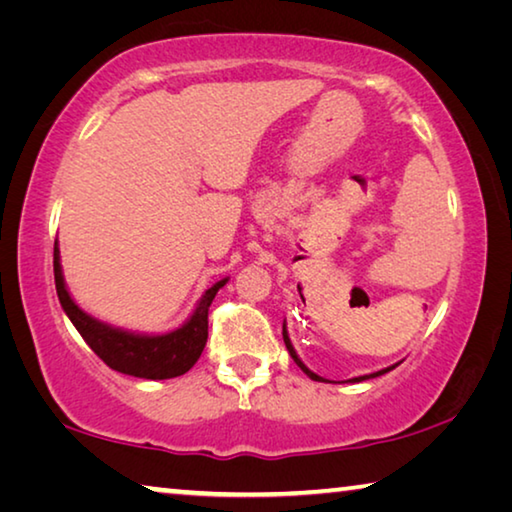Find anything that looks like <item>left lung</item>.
<instances>
[{"label": "left lung", "mask_w": 512, "mask_h": 512, "mask_svg": "<svg viewBox=\"0 0 512 512\" xmlns=\"http://www.w3.org/2000/svg\"><path fill=\"white\" fill-rule=\"evenodd\" d=\"M282 336H284V345H287V350H289V354H291V359L298 363L300 366V370L305 372V375L309 377V379H314V381H323V377H318L316 372H311L305 363L300 361V357L296 354V350H293V345H291V339H289V332H287V325H282ZM397 366V363H395ZM395 366H388V368H384V370H377V372H372V375H363V377H354V379H350V381H363V379H372V377H379V375H384V372H388V370H393Z\"/></svg>", "instance_id": "8db88e82"}]
</instances>
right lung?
I'll return each mask as SVG.
<instances>
[{
    "instance_id": "right-lung-1",
    "label": "right lung",
    "mask_w": 512,
    "mask_h": 512,
    "mask_svg": "<svg viewBox=\"0 0 512 512\" xmlns=\"http://www.w3.org/2000/svg\"><path fill=\"white\" fill-rule=\"evenodd\" d=\"M54 280L56 293L65 314L72 320L74 327L79 329L83 341L90 345L94 354L110 366L112 370L124 372L140 379H171L180 377L194 366L201 357L207 343V311H210L212 300L228 277L216 282L214 287L203 293L198 300L194 314L187 318L183 327L173 329L169 334H135L126 329L110 327L101 320L92 318L90 314L76 305L65 287L63 268H60V250L58 241L54 244Z\"/></svg>"
}]
</instances>
